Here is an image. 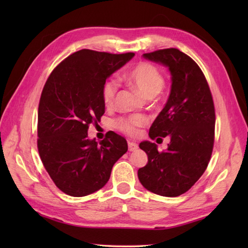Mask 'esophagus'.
<instances>
[{
  "mask_svg": "<svg viewBox=\"0 0 248 248\" xmlns=\"http://www.w3.org/2000/svg\"><path fill=\"white\" fill-rule=\"evenodd\" d=\"M128 146H129V151H135L136 149H138V147H139L138 144L132 143V141H129Z\"/></svg>",
  "mask_w": 248,
  "mask_h": 248,
  "instance_id": "34e87169",
  "label": "esophagus"
}]
</instances>
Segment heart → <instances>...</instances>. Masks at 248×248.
I'll return each mask as SVG.
<instances>
[{"label":"heart","instance_id":"obj_1","mask_svg":"<svg viewBox=\"0 0 248 248\" xmlns=\"http://www.w3.org/2000/svg\"><path fill=\"white\" fill-rule=\"evenodd\" d=\"M124 78L131 85L136 87L145 97H155L159 93L165 84L164 77L157 68L150 62H140L131 68L124 75ZM118 91V83L108 80L102 87V99L105 105H112ZM147 124V118L143 115H132L130 117L120 118L116 121V128L124 134L134 136L139 133V128Z\"/></svg>","mask_w":248,"mask_h":248}]
</instances>
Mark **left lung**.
Returning a JSON list of instances; mask_svg holds the SVG:
<instances>
[{
	"label": "left lung",
	"instance_id": "8db88e82",
	"mask_svg": "<svg viewBox=\"0 0 248 248\" xmlns=\"http://www.w3.org/2000/svg\"><path fill=\"white\" fill-rule=\"evenodd\" d=\"M168 68L171 88L164 108L150 127L151 140L168 136V148L145 140L140 144L148 163L138 171L143 186L165 197L186 193L202 176L214 144L215 110L211 92L199 66L178 49L143 54Z\"/></svg>",
	"mask_w": 248,
	"mask_h": 248
}]
</instances>
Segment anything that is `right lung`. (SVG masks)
<instances>
[{
  "mask_svg": "<svg viewBox=\"0 0 248 248\" xmlns=\"http://www.w3.org/2000/svg\"><path fill=\"white\" fill-rule=\"evenodd\" d=\"M134 53L110 54L83 49L52 71L38 108V151L51 179L62 192L83 197L102 188L119 157L128 151L121 135L88 139V127L104 114L102 87L107 78Z\"/></svg>",
  "mask_w": 248,
  "mask_h": 248,
  "instance_id": "obj_1",
  "label": "right lung"
}]
</instances>
